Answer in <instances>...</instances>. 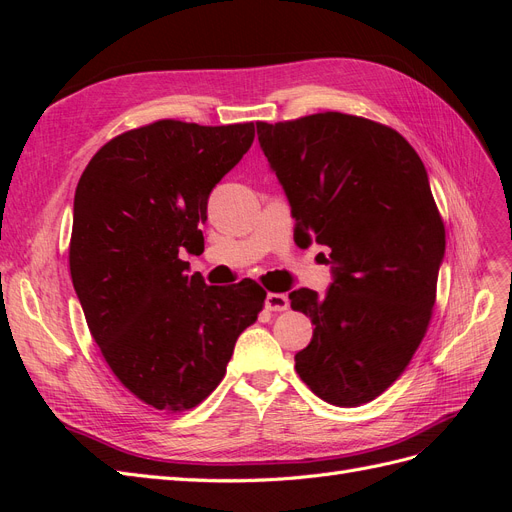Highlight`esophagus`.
Instances as JSON below:
<instances>
[{
    "instance_id": "1",
    "label": "esophagus",
    "mask_w": 512,
    "mask_h": 512,
    "mask_svg": "<svg viewBox=\"0 0 512 512\" xmlns=\"http://www.w3.org/2000/svg\"><path fill=\"white\" fill-rule=\"evenodd\" d=\"M288 305H290V301L282 292H269L265 299V307L269 309V312H284V309H288Z\"/></svg>"
}]
</instances>
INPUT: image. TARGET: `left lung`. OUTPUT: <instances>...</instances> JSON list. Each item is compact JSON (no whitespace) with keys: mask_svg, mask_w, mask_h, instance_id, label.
I'll return each instance as SVG.
<instances>
[{"mask_svg":"<svg viewBox=\"0 0 512 512\" xmlns=\"http://www.w3.org/2000/svg\"><path fill=\"white\" fill-rule=\"evenodd\" d=\"M256 130L294 243L331 250L327 292L288 294L316 327L294 367L329 404H367L408 367L436 303L446 241L427 170L404 136L363 117L316 113Z\"/></svg>","mask_w":512,"mask_h":512,"instance_id":"1","label":"left lung"}]
</instances>
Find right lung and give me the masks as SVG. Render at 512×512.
<instances>
[{
  "label": "right lung",
  "mask_w": 512,
  "mask_h": 512,
  "mask_svg": "<svg viewBox=\"0 0 512 512\" xmlns=\"http://www.w3.org/2000/svg\"><path fill=\"white\" fill-rule=\"evenodd\" d=\"M252 143L254 123L162 119L108 141L76 185V297L113 374L158 410L207 399L265 305L254 280L207 286L181 260L205 250L209 194Z\"/></svg>",
  "instance_id": "right-lung-1"
}]
</instances>
